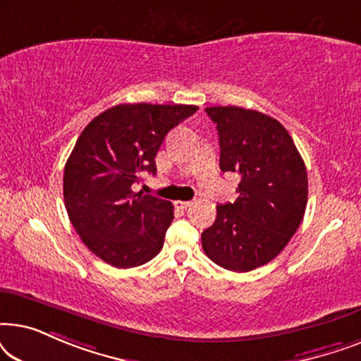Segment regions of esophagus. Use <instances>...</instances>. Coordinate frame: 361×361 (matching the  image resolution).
<instances>
[{"label": "esophagus", "instance_id": "obj_1", "mask_svg": "<svg viewBox=\"0 0 361 361\" xmlns=\"http://www.w3.org/2000/svg\"><path fill=\"white\" fill-rule=\"evenodd\" d=\"M174 205H176V209H179V210H187L192 205V202H189V200H176Z\"/></svg>", "mask_w": 361, "mask_h": 361}]
</instances>
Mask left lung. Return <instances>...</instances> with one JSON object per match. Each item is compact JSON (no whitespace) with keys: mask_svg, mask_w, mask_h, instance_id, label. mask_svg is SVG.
Wrapping results in <instances>:
<instances>
[{"mask_svg":"<svg viewBox=\"0 0 361 361\" xmlns=\"http://www.w3.org/2000/svg\"><path fill=\"white\" fill-rule=\"evenodd\" d=\"M216 125L221 172L240 176L238 199L216 205L202 233L205 255L246 273L274 259L298 231L307 205V171L278 120L241 106H209Z\"/></svg>","mask_w":361,"mask_h":361,"instance_id":"8db88e82","label":"left lung"}]
</instances>
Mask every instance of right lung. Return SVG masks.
I'll use <instances>...</instances> for the list:
<instances>
[{
    "instance_id": "right-lung-1",
    "label": "right lung",
    "mask_w": 361,
    "mask_h": 361,
    "mask_svg": "<svg viewBox=\"0 0 361 361\" xmlns=\"http://www.w3.org/2000/svg\"><path fill=\"white\" fill-rule=\"evenodd\" d=\"M195 105L125 103L88 123L63 169V200L73 228L93 255L135 268L162 250L174 220L169 200L133 192L141 172L156 174L154 157L167 133Z\"/></svg>"
}]
</instances>
